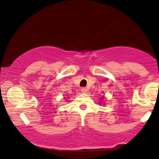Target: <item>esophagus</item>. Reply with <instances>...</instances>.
<instances>
[{
    "label": "esophagus",
    "mask_w": 159,
    "mask_h": 159,
    "mask_svg": "<svg viewBox=\"0 0 159 159\" xmlns=\"http://www.w3.org/2000/svg\"><path fill=\"white\" fill-rule=\"evenodd\" d=\"M88 88H82V89H81V91L83 93H86L88 92Z\"/></svg>",
    "instance_id": "1"
}]
</instances>
